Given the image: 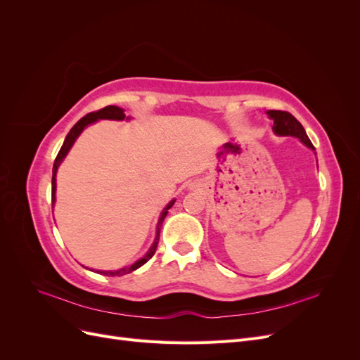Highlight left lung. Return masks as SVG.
Returning a JSON list of instances; mask_svg holds the SVG:
<instances>
[{"mask_svg":"<svg viewBox=\"0 0 360 360\" xmlns=\"http://www.w3.org/2000/svg\"><path fill=\"white\" fill-rule=\"evenodd\" d=\"M269 118L274 120V132L279 136H294L300 139L302 143L309 147L311 150H315L312 143L309 141L307 132H304L303 126L297 122L296 118H294L290 112L287 111H275V110H270L267 111Z\"/></svg>","mask_w":360,"mask_h":360,"instance_id":"obj_1","label":"left lung"}]
</instances>
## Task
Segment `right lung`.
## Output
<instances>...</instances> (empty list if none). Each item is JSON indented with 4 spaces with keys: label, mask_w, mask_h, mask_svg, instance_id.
Listing matches in <instances>:
<instances>
[{
    "label": "right lung",
    "mask_w": 360,
    "mask_h": 360,
    "mask_svg": "<svg viewBox=\"0 0 360 360\" xmlns=\"http://www.w3.org/2000/svg\"><path fill=\"white\" fill-rule=\"evenodd\" d=\"M124 118L129 120V117H126V114H124V110H122V108H118V106L110 105V106L102 108V110L96 111V112L86 114L85 117H82V118L79 120V122L76 123V124L70 129V132L68 134L66 139H64L63 147H61L60 151H58V155H57V158H56V162H53V168H52V204H56V189H57V180H56V177H57V171H58L60 163L64 160V158L68 156L69 150H70L72 146L75 144L76 138H78V136L82 134V130H84L86 126H89V124L97 122V120H117V122H122V120H124ZM174 202H176V200H171V201L167 204L165 209L162 210L160 217H159V221H158V226H156L155 242H153V245H151V248L148 249V252H147L143 258H139L138 261H135L134 264L126 266V267L118 269V270H105V271H103V270H96L97 274L108 275V276H123V275L130 274V271H134V270L139 269L141 266H144V264L147 263V261H148L151 257H153L155 252H156L158 243H159V236H160L162 222H163V219H165V216L168 214V210L171 209Z\"/></svg>",
    "instance_id": "add662e5"
}]
</instances>
